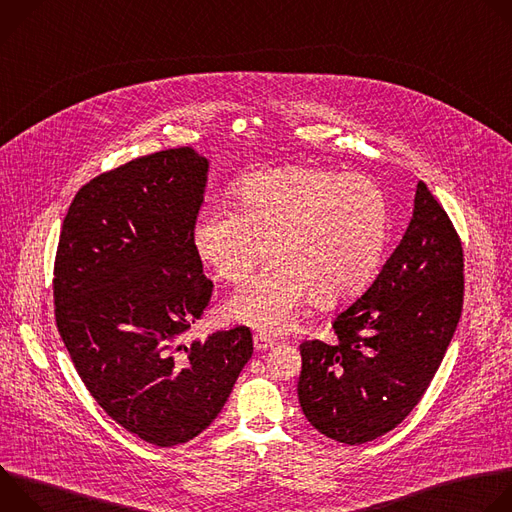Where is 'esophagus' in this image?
<instances>
[{
	"instance_id": "1",
	"label": "esophagus",
	"mask_w": 512,
	"mask_h": 512,
	"mask_svg": "<svg viewBox=\"0 0 512 512\" xmlns=\"http://www.w3.org/2000/svg\"><path fill=\"white\" fill-rule=\"evenodd\" d=\"M253 346H255L257 352H261V350H269V348L277 346V340L267 336V334H255L253 336Z\"/></svg>"
}]
</instances>
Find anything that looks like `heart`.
Wrapping results in <instances>:
<instances>
[{"instance_id":"heart-1","label":"heart","mask_w":512,"mask_h":512,"mask_svg":"<svg viewBox=\"0 0 512 512\" xmlns=\"http://www.w3.org/2000/svg\"><path fill=\"white\" fill-rule=\"evenodd\" d=\"M389 223V196L373 178L294 166L245 178L233 190V208L202 210L192 243L231 283L243 281L269 247L273 261L225 310L239 324L283 332L310 296L330 306L360 294L381 265Z\"/></svg>"}]
</instances>
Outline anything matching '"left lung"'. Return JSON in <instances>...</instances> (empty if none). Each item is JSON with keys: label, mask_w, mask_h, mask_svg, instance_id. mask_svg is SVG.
<instances>
[{"label": "left lung", "mask_w": 512, "mask_h": 512, "mask_svg": "<svg viewBox=\"0 0 512 512\" xmlns=\"http://www.w3.org/2000/svg\"><path fill=\"white\" fill-rule=\"evenodd\" d=\"M462 273L460 239L419 182L401 243L373 285L334 318L336 342L300 346L298 399L320 433L356 446L413 411L456 332Z\"/></svg>", "instance_id": "obj_1"}]
</instances>
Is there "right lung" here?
<instances>
[{"label":"right lung","mask_w":512,"mask_h":512,"mask_svg":"<svg viewBox=\"0 0 512 512\" xmlns=\"http://www.w3.org/2000/svg\"><path fill=\"white\" fill-rule=\"evenodd\" d=\"M210 162L192 148L101 174L72 200L54 263L56 326L93 399L143 442L172 448L225 407L251 330L180 338L210 281L192 243Z\"/></svg>","instance_id":"right-lung-1"}]
</instances>
